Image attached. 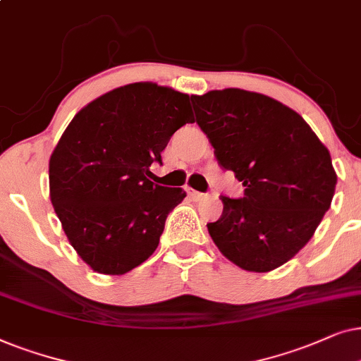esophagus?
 <instances>
[{"instance_id":"obj_1","label":"esophagus","mask_w":361,"mask_h":361,"mask_svg":"<svg viewBox=\"0 0 361 361\" xmlns=\"http://www.w3.org/2000/svg\"><path fill=\"white\" fill-rule=\"evenodd\" d=\"M186 193H188V196H190V198L193 200V201H201V200L206 198L204 193H200V191H196V190H193V188L186 190Z\"/></svg>"}]
</instances>
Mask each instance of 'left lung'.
<instances>
[{"mask_svg":"<svg viewBox=\"0 0 361 361\" xmlns=\"http://www.w3.org/2000/svg\"><path fill=\"white\" fill-rule=\"evenodd\" d=\"M191 100L219 165L246 186L241 200L221 196L209 236L244 271H274L310 241L330 208V152L295 110L264 94L223 89Z\"/></svg>","mask_w":361,"mask_h":361,"instance_id":"left-lung-1","label":"left lung"}]
</instances>
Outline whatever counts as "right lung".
<instances>
[{"mask_svg":"<svg viewBox=\"0 0 361 361\" xmlns=\"http://www.w3.org/2000/svg\"><path fill=\"white\" fill-rule=\"evenodd\" d=\"M190 95L133 82L71 120L49 158V196L71 246L94 272L123 276L155 252L183 188L148 180L173 133L193 123Z\"/></svg>","mask_w":361,"mask_h":361,"instance_id":"1","label":"right lung"}]
</instances>
